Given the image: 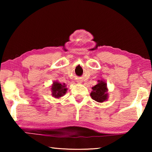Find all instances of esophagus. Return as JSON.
Masks as SVG:
<instances>
[{"label": "esophagus", "instance_id": "34e87169", "mask_svg": "<svg viewBox=\"0 0 152 152\" xmlns=\"http://www.w3.org/2000/svg\"><path fill=\"white\" fill-rule=\"evenodd\" d=\"M76 82H78V83H82V80H81V79H77L76 80Z\"/></svg>", "mask_w": 152, "mask_h": 152}]
</instances>
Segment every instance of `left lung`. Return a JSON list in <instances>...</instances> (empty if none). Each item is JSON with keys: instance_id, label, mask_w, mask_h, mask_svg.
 Wrapping results in <instances>:
<instances>
[{"instance_id": "8db88e82", "label": "left lung", "mask_w": 152, "mask_h": 152, "mask_svg": "<svg viewBox=\"0 0 152 152\" xmlns=\"http://www.w3.org/2000/svg\"><path fill=\"white\" fill-rule=\"evenodd\" d=\"M96 85L92 87L91 93L92 99L99 102H103L108 99V89L107 83L104 81L99 80Z\"/></svg>"}]
</instances>
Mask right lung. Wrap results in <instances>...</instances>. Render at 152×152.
Wrapping results in <instances>:
<instances>
[{"label": "right lung", "instance_id": "obj_1", "mask_svg": "<svg viewBox=\"0 0 152 152\" xmlns=\"http://www.w3.org/2000/svg\"><path fill=\"white\" fill-rule=\"evenodd\" d=\"M65 84H61L58 81L54 82L51 86V92H52V96L55 98H60L63 96L66 93L67 88H66Z\"/></svg>", "mask_w": 152, "mask_h": 152}]
</instances>
